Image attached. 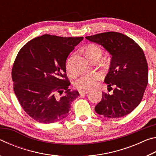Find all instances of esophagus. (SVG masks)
Returning a JSON list of instances; mask_svg holds the SVG:
<instances>
[{"instance_id":"34e87169","label":"esophagus","mask_w":156,"mask_h":156,"mask_svg":"<svg viewBox=\"0 0 156 156\" xmlns=\"http://www.w3.org/2000/svg\"><path fill=\"white\" fill-rule=\"evenodd\" d=\"M89 92V90H82V91H80V95L87 94H88Z\"/></svg>"}]
</instances>
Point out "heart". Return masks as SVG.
I'll return each mask as SVG.
<instances>
[{
  "label": "heart",
  "mask_w": 156,
  "mask_h": 156,
  "mask_svg": "<svg viewBox=\"0 0 156 156\" xmlns=\"http://www.w3.org/2000/svg\"><path fill=\"white\" fill-rule=\"evenodd\" d=\"M102 54V50L99 45L96 44H90L86 48V55L89 59H92L94 57L100 56ZM72 58H69L67 63V71L69 73L72 74L71 67ZM100 76L98 73L95 74H86L78 79L76 83V87L79 89H91L97 85Z\"/></svg>",
  "instance_id": "heart-1"
}]
</instances>
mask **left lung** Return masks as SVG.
<instances>
[{
  "label": "left lung",
  "instance_id": "1",
  "mask_svg": "<svg viewBox=\"0 0 156 156\" xmlns=\"http://www.w3.org/2000/svg\"><path fill=\"white\" fill-rule=\"evenodd\" d=\"M112 55L109 72L105 78L112 95L102 92L95 111L105 118H121L140 103L148 84V65L143 50L133 39L121 33L105 32L86 36Z\"/></svg>",
  "mask_w": 156,
  "mask_h": 156
}]
</instances>
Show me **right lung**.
Masks as SVG:
<instances>
[{
	"label": "right lung",
	"instance_id": "right-lung-1",
	"mask_svg": "<svg viewBox=\"0 0 156 156\" xmlns=\"http://www.w3.org/2000/svg\"><path fill=\"white\" fill-rule=\"evenodd\" d=\"M83 40L44 34L18 52L12 72L14 93L25 112L37 122H56L69 114L72 102L80 94L69 89L66 60Z\"/></svg>",
	"mask_w": 156,
	"mask_h": 156
}]
</instances>
